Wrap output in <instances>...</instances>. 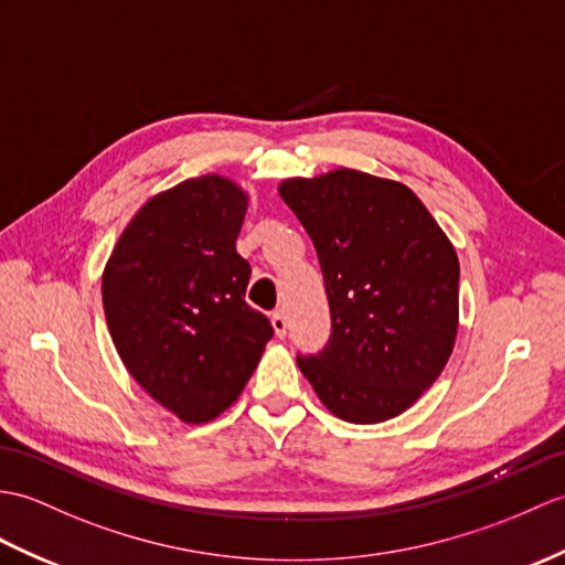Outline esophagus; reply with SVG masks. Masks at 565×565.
<instances>
[{
    "label": "esophagus",
    "mask_w": 565,
    "mask_h": 565,
    "mask_svg": "<svg viewBox=\"0 0 565 565\" xmlns=\"http://www.w3.org/2000/svg\"><path fill=\"white\" fill-rule=\"evenodd\" d=\"M271 327H274V332H277V337L286 334V315L281 310L271 312Z\"/></svg>",
    "instance_id": "34e87169"
}]
</instances>
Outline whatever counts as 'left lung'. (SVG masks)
Wrapping results in <instances>:
<instances>
[{
	"label": "left lung",
	"instance_id": "left-lung-1",
	"mask_svg": "<svg viewBox=\"0 0 565 565\" xmlns=\"http://www.w3.org/2000/svg\"><path fill=\"white\" fill-rule=\"evenodd\" d=\"M318 250L332 334L298 356L322 404L349 424L395 418L448 363L460 262L422 200L395 180L339 168L279 185Z\"/></svg>",
	"mask_w": 565,
	"mask_h": 565
}]
</instances>
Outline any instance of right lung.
Returning <instances> with one entry per match:
<instances>
[{"instance_id": "1", "label": "right lung", "mask_w": 565, "mask_h": 565, "mask_svg": "<svg viewBox=\"0 0 565 565\" xmlns=\"http://www.w3.org/2000/svg\"><path fill=\"white\" fill-rule=\"evenodd\" d=\"M245 192L221 175L151 196L103 271V308L125 369L185 424L241 397L274 330L245 303L250 265L235 253Z\"/></svg>"}]
</instances>
